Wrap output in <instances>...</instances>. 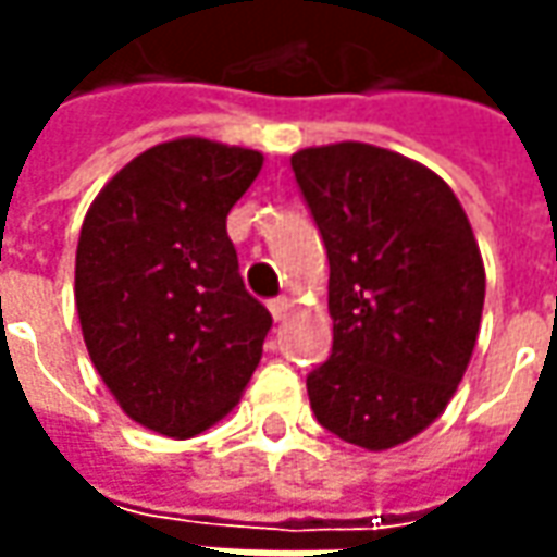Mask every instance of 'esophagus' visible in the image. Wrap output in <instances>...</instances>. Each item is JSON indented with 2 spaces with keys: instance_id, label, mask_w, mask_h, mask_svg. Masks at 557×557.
<instances>
[{
  "instance_id": "1",
  "label": "esophagus",
  "mask_w": 557,
  "mask_h": 557,
  "mask_svg": "<svg viewBox=\"0 0 557 557\" xmlns=\"http://www.w3.org/2000/svg\"><path fill=\"white\" fill-rule=\"evenodd\" d=\"M269 312H272V319H275V322L288 319L290 300H288V297H275V300H269Z\"/></svg>"
}]
</instances>
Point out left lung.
<instances>
[{
    "label": "left lung",
    "mask_w": 557,
    "mask_h": 557,
    "mask_svg": "<svg viewBox=\"0 0 557 557\" xmlns=\"http://www.w3.org/2000/svg\"><path fill=\"white\" fill-rule=\"evenodd\" d=\"M329 250L332 356L307 394L319 424L394 449L434 424L481 332V247L453 188L396 151L337 141L290 158Z\"/></svg>",
    "instance_id": "obj_1"
}]
</instances>
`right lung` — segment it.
Returning <instances> with one entry per match:
<instances>
[{
    "mask_svg": "<svg viewBox=\"0 0 557 557\" xmlns=\"http://www.w3.org/2000/svg\"><path fill=\"white\" fill-rule=\"evenodd\" d=\"M263 154L183 136L98 191L76 245L74 297L89 359L120 409L163 437L232 412L260 366L269 310L245 290L225 216Z\"/></svg>",
    "mask_w": 557,
    "mask_h": 557,
    "instance_id": "1",
    "label": "right lung"
}]
</instances>
